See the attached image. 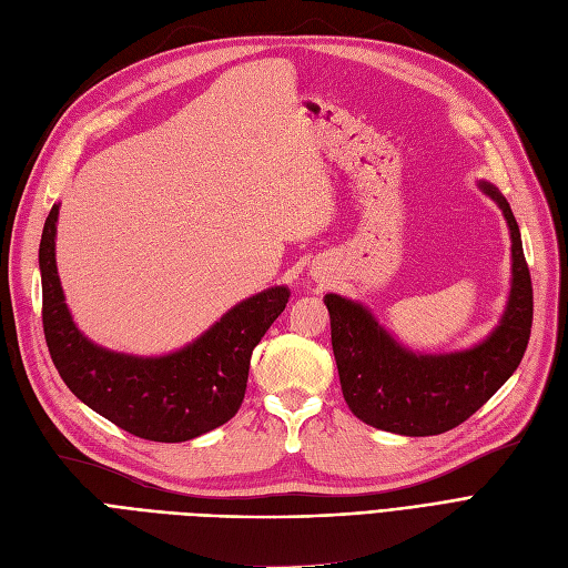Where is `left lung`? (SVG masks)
<instances>
[{
  "mask_svg": "<svg viewBox=\"0 0 568 568\" xmlns=\"http://www.w3.org/2000/svg\"><path fill=\"white\" fill-rule=\"evenodd\" d=\"M478 189L507 220L511 286L500 322L476 346L436 355L415 353L382 326L367 305L338 294L324 296L343 398L357 419L382 432L400 436L450 432L493 398L526 353L532 288L521 232L500 189L486 180L478 182Z\"/></svg>",
  "mask_w": 568,
  "mask_h": 568,
  "instance_id": "obj_1",
  "label": "left lung"
}]
</instances>
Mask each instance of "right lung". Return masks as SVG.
Masks as SVG:
<instances>
[{"instance_id":"right-lung-1","label":"right lung","mask_w":568,"mask_h":568,"mask_svg":"<svg viewBox=\"0 0 568 568\" xmlns=\"http://www.w3.org/2000/svg\"><path fill=\"white\" fill-rule=\"evenodd\" d=\"M59 209L49 211L40 242L42 324L65 386L97 415L128 434L182 443L230 422L244 403L251 353L288 303L270 286L222 315L199 338L165 355H132L99 346L73 322L57 270Z\"/></svg>"}]
</instances>
